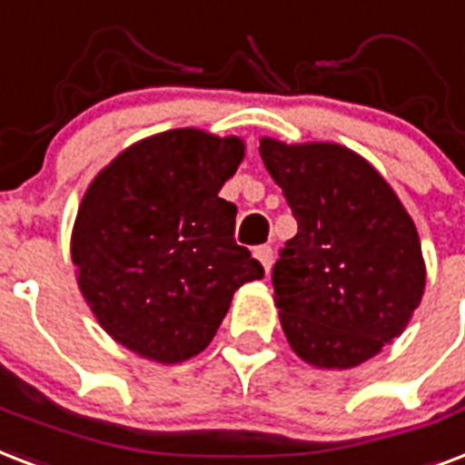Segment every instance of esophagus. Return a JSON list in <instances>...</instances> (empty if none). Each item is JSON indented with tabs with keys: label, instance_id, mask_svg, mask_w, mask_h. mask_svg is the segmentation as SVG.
I'll return each mask as SVG.
<instances>
[{
	"label": "esophagus",
	"instance_id": "esophagus-1",
	"mask_svg": "<svg viewBox=\"0 0 465 465\" xmlns=\"http://www.w3.org/2000/svg\"><path fill=\"white\" fill-rule=\"evenodd\" d=\"M254 257L262 262L264 272L269 273V269H272V264H273V250H272V247H269V244H259L257 250H254Z\"/></svg>",
	"mask_w": 465,
	"mask_h": 465
}]
</instances>
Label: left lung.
I'll list each match as a JSON object with an SVG mask.
<instances>
[{
	"label": "left lung",
	"mask_w": 465,
	"mask_h": 465,
	"mask_svg": "<svg viewBox=\"0 0 465 465\" xmlns=\"http://www.w3.org/2000/svg\"><path fill=\"white\" fill-rule=\"evenodd\" d=\"M266 172L298 223L272 269L291 347L351 369L405 330L424 291L415 223L369 162L341 145L262 140Z\"/></svg>",
	"instance_id": "8db88e82"
}]
</instances>
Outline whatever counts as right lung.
Here are the masks:
<instances>
[{
	"instance_id": "obj_1",
	"label": "right lung",
	"mask_w": 465,
	"mask_h": 465,
	"mask_svg": "<svg viewBox=\"0 0 465 465\" xmlns=\"http://www.w3.org/2000/svg\"><path fill=\"white\" fill-rule=\"evenodd\" d=\"M244 147L176 128L121 153L79 206L72 262L102 327L162 363L199 354L232 293L264 269L235 242L237 206L218 192Z\"/></svg>"
}]
</instances>
